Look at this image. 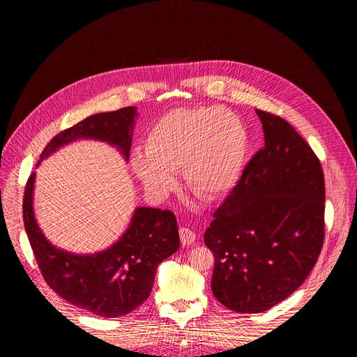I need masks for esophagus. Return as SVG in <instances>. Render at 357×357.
Instances as JSON below:
<instances>
[{
	"label": "esophagus",
	"mask_w": 357,
	"mask_h": 357,
	"mask_svg": "<svg viewBox=\"0 0 357 357\" xmlns=\"http://www.w3.org/2000/svg\"><path fill=\"white\" fill-rule=\"evenodd\" d=\"M178 231H180V240L184 245H190L196 240V233L188 227H180Z\"/></svg>",
	"instance_id": "esophagus-1"
}]
</instances>
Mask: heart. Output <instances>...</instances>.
I'll list each match as a JSON object with an SVG mask.
<instances>
[{
	"mask_svg": "<svg viewBox=\"0 0 357 357\" xmlns=\"http://www.w3.org/2000/svg\"><path fill=\"white\" fill-rule=\"evenodd\" d=\"M249 151L243 120L226 107L174 108L158 117L144 137V153L135 151L131 167L154 196L176 185L184 169L191 193L217 200L237 184Z\"/></svg>",
	"mask_w": 357,
	"mask_h": 357,
	"instance_id": "heart-1",
	"label": "heart"
}]
</instances>
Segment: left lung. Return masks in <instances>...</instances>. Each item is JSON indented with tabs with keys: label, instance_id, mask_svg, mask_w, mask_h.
Instances as JSON below:
<instances>
[{
	"label": "left lung",
	"instance_id": "obj_1",
	"mask_svg": "<svg viewBox=\"0 0 357 357\" xmlns=\"http://www.w3.org/2000/svg\"><path fill=\"white\" fill-rule=\"evenodd\" d=\"M264 146L204 233L211 289L223 306L261 313L307 279L324 241V176L312 147L286 120L256 109Z\"/></svg>",
	"mask_w": 357,
	"mask_h": 357
}]
</instances>
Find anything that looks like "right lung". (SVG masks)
<instances>
[{
	"label": "right lung",
	"instance_id": "right-lung-1",
	"mask_svg": "<svg viewBox=\"0 0 357 357\" xmlns=\"http://www.w3.org/2000/svg\"><path fill=\"white\" fill-rule=\"evenodd\" d=\"M135 107L87 117L52 137L40 161L78 139H96L119 147L127 160ZM38 161V162H40ZM36 172L25 184L22 217L34 257L47 284L68 303L101 317L131 313L149 298L157 266L178 250L180 237L173 211L139 207L121 238L90 256L60 250L44 237L33 210Z\"/></svg>",
	"mask_w": 357,
	"mask_h": 357
}]
</instances>
